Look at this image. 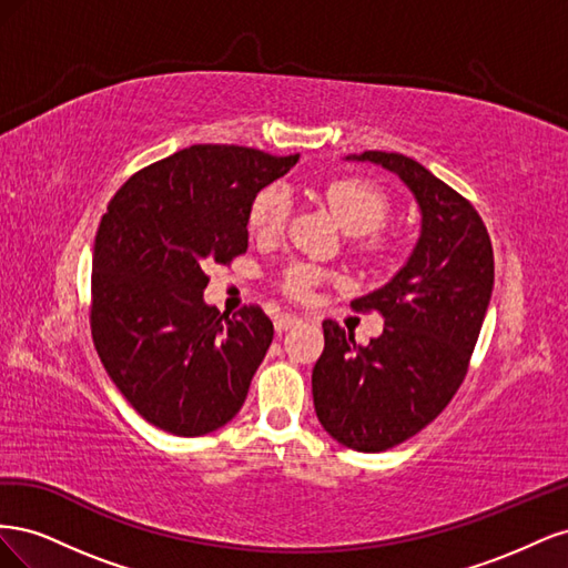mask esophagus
<instances>
[{
    "instance_id": "34e87169",
    "label": "esophagus",
    "mask_w": 568,
    "mask_h": 568,
    "mask_svg": "<svg viewBox=\"0 0 568 568\" xmlns=\"http://www.w3.org/2000/svg\"><path fill=\"white\" fill-rule=\"evenodd\" d=\"M298 324H303V317L291 315V313H282V315H277V320H274V329L282 334V332L294 329V326H298Z\"/></svg>"
}]
</instances>
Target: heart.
Masks as SVG:
<instances>
[{
  "instance_id": "b5f03b06",
  "label": "heart",
  "mask_w": 568,
  "mask_h": 568,
  "mask_svg": "<svg viewBox=\"0 0 568 568\" xmlns=\"http://www.w3.org/2000/svg\"><path fill=\"white\" fill-rule=\"evenodd\" d=\"M326 203L338 220V225L351 234H365L382 225L386 215V199L379 189L359 180H336L326 186ZM288 215V194L284 186L272 184L255 196L248 225L257 236H274L282 232ZM324 274L313 265H294L286 272L284 286L291 296H311L313 286L322 282Z\"/></svg>"
}]
</instances>
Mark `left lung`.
Instances as JSON below:
<instances>
[{
	"mask_svg": "<svg viewBox=\"0 0 568 568\" xmlns=\"http://www.w3.org/2000/svg\"><path fill=\"white\" fill-rule=\"evenodd\" d=\"M409 189L422 215L407 263L355 311L384 317L382 336L357 346L332 320L313 369L324 432L357 453H382L432 424L459 388L493 294V246L484 220L455 189L403 153L363 151Z\"/></svg>",
	"mask_w": 568,
	"mask_h": 568,
	"instance_id": "1",
	"label": "left lung"
}]
</instances>
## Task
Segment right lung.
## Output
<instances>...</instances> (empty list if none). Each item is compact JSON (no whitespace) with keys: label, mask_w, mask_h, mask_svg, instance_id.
Segmentation results:
<instances>
[{"label":"right lung","mask_w":568,"mask_h":568,"mask_svg":"<svg viewBox=\"0 0 568 568\" xmlns=\"http://www.w3.org/2000/svg\"><path fill=\"white\" fill-rule=\"evenodd\" d=\"M296 156L196 144L132 175L101 217L92 251V338L118 390L175 436H203L242 409L274 326L203 301L205 265L248 248V213Z\"/></svg>","instance_id":"add662e5"}]
</instances>
